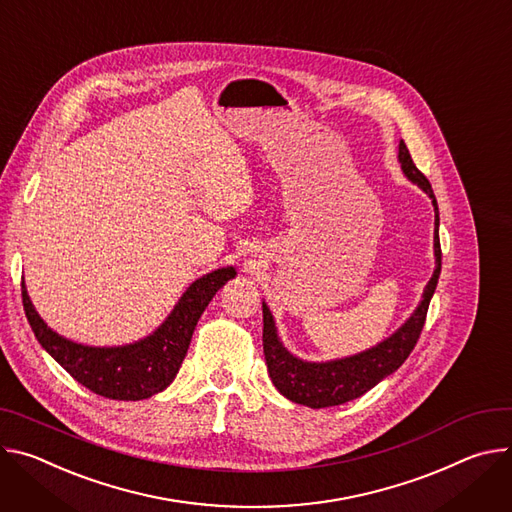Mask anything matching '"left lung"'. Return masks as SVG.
Masks as SVG:
<instances>
[{"label":"left lung","instance_id":"8db88e82","mask_svg":"<svg viewBox=\"0 0 512 512\" xmlns=\"http://www.w3.org/2000/svg\"><path fill=\"white\" fill-rule=\"evenodd\" d=\"M399 164L403 175L417 185L429 199L435 211V230H433V256H435V270L423 289L421 301L415 311L396 327L388 337L376 346L333 360H303L295 356L278 335V327L274 315L266 301H262V315H264V358L266 368L270 374L272 384L276 390L287 396L289 401L309 407V409H325L344 405L348 401L358 399L364 392L374 388L386 376L399 370L403 362L413 352L421 329L425 325V315L431 303V297L437 289V280L441 272V246H439V207L433 195L429 181L423 177L421 170L415 166L407 144L399 142Z\"/></svg>","mask_w":512,"mask_h":512}]
</instances>
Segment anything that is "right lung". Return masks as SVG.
I'll use <instances>...</instances> for the list:
<instances>
[{
	"label": "right lung",
	"instance_id": "right-lung-1",
	"mask_svg": "<svg viewBox=\"0 0 512 512\" xmlns=\"http://www.w3.org/2000/svg\"><path fill=\"white\" fill-rule=\"evenodd\" d=\"M236 274L234 266H221L195 278L152 333L122 346H87L54 331L38 315L26 282H22V301L38 344L79 384L105 399L144 401L177 378L199 317Z\"/></svg>",
	"mask_w": 512,
	"mask_h": 512
}]
</instances>
